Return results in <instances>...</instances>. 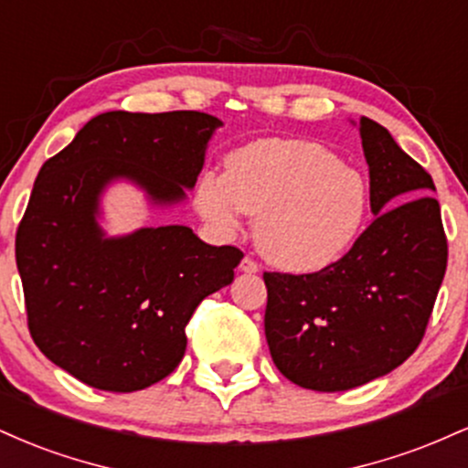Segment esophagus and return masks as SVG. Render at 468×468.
Masks as SVG:
<instances>
[{"label": "esophagus", "mask_w": 468, "mask_h": 468, "mask_svg": "<svg viewBox=\"0 0 468 468\" xmlns=\"http://www.w3.org/2000/svg\"><path fill=\"white\" fill-rule=\"evenodd\" d=\"M239 271L246 272V275H255V272H260V264H257V261H252L250 257H244L239 264Z\"/></svg>", "instance_id": "obj_1"}]
</instances>
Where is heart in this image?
Segmentation results:
<instances>
[{
  "label": "heart",
  "mask_w": 468,
  "mask_h": 468,
  "mask_svg": "<svg viewBox=\"0 0 468 468\" xmlns=\"http://www.w3.org/2000/svg\"><path fill=\"white\" fill-rule=\"evenodd\" d=\"M193 202L222 238L241 229V213L255 216L266 260L290 272H316L361 239L369 185L324 144L261 138L230 154L224 176L204 174Z\"/></svg>",
  "instance_id": "b5f03b06"
}]
</instances>
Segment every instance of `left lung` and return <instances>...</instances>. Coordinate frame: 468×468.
I'll return each mask as SVG.
<instances>
[{"label": "left lung", "instance_id": "left-lung-1", "mask_svg": "<svg viewBox=\"0 0 468 468\" xmlns=\"http://www.w3.org/2000/svg\"><path fill=\"white\" fill-rule=\"evenodd\" d=\"M356 127L369 166L372 224L324 271L264 275L272 361L288 380L314 391L361 388L405 363L422 341L447 271L431 176L372 118Z\"/></svg>", "mask_w": 468, "mask_h": 468}]
</instances>
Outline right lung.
Returning a JSON list of instances; mask_svg holds the SVG:
<instances>
[{
    "instance_id": "add662e5",
    "label": "right lung",
    "mask_w": 468,
    "mask_h": 468,
    "mask_svg": "<svg viewBox=\"0 0 468 468\" xmlns=\"http://www.w3.org/2000/svg\"><path fill=\"white\" fill-rule=\"evenodd\" d=\"M222 125L204 112H105L39 169L17 271L32 341L80 383L127 394L163 380L185 356L193 310L233 282L244 257L235 246L182 224L125 235L101 224L116 182L143 191L149 208L185 202Z\"/></svg>"
}]
</instances>
